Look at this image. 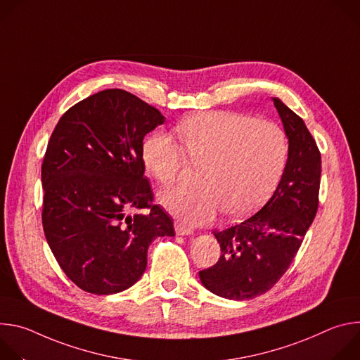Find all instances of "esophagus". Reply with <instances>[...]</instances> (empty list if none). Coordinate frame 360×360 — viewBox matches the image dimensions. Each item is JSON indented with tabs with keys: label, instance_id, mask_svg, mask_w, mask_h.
<instances>
[{
	"label": "esophagus",
	"instance_id": "34e87169",
	"mask_svg": "<svg viewBox=\"0 0 360 360\" xmlns=\"http://www.w3.org/2000/svg\"><path fill=\"white\" fill-rule=\"evenodd\" d=\"M175 231H176L178 235H191V233H193V229L191 226H188V225L179 222V221L175 222Z\"/></svg>",
	"mask_w": 360,
	"mask_h": 360
}]
</instances>
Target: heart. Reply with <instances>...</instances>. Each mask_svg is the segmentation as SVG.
I'll use <instances>...</instances> for the list:
<instances>
[{
  "mask_svg": "<svg viewBox=\"0 0 360 360\" xmlns=\"http://www.w3.org/2000/svg\"><path fill=\"white\" fill-rule=\"evenodd\" d=\"M172 136L152 134L142 146L146 169L162 185H174L191 164H200L196 185L161 196L164 207L191 225L212 221L221 211L238 218L253 212L278 186L286 161L285 131L268 120L229 111L191 115Z\"/></svg>",
  "mask_w": 360,
  "mask_h": 360,
  "instance_id": "obj_1",
  "label": "heart"
}]
</instances>
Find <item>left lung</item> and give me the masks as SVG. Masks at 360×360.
<instances>
[{"mask_svg": "<svg viewBox=\"0 0 360 360\" xmlns=\"http://www.w3.org/2000/svg\"><path fill=\"white\" fill-rule=\"evenodd\" d=\"M274 105L289 139L281 182L261 211L214 231L219 261L199 272L205 288L226 299H252L274 288L295 259L319 207V148L299 115L278 98Z\"/></svg>", "mask_w": 360, "mask_h": 360, "instance_id": "left-lung-1", "label": "left lung"}]
</instances>
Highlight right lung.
<instances>
[{"instance_id":"1","label":"right lung","mask_w":360,"mask_h":360,"mask_svg":"<svg viewBox=\"0 0 360 360\" xmlns=\"http://www.w3.org/2000/svg\"><path fill=\"white\" fill-rule=\"evenodd\" d=\"M164 120L134 94L104 89L71 107L49 138L41 168L44 233L85 292L128 289L145 272L152 240L175 235L143 176V136ZM132 209L150 214L128 216Z\"/></svg>"}]
</instances>
